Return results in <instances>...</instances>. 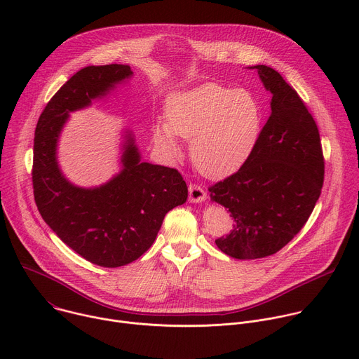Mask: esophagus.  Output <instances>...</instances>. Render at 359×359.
I'll return each mask as SVG.
<instances>
[{"label": "esophagus", "instance_id": "34e87169", "mask_svg": "<svg viewBox=\"0 0 359 359\" xmlns=\"http://www.w3.org/2000/svg\"><path fill=\"white\" fill-rule=\"evenodd\" d=\"M189 200H190V203H203L204 200H206V191H204V189L197 184H190L189 186Z\"/></svg>", "mask_w": 359, "mask_h": 359}]
</instances>
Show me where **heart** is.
Segmentation results:
<instances>
[{
  "mask_svg": "<svg viewBox=\"0 0 359 359\" xmlns=\"http://www.w3.org/2000/svg\"><path fill=\"white\" fill-rule=\"evenodd\" d=\"M263 116L262 102L252 90L208 82L168 96L166 122L153 126V140L172 158L180 155L176 136L191 140L196 169L220 179L248 161L260 139Z\"/></svg>",
  "mask_w": 359,
  "mask_h": 359,
  "instance_id": "b5f03b06",
  "label": "heart"
}]
</instances>
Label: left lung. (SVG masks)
<instances>
[{
    "label": "left lung",
    "instance_id": "left-lung-1",
    "mask_svg": "<svg viewBox=\"0 0 359 359\" xmlns=\"http://www.w3.org/2000/svg\"><path fill=\"white\" fill-rule=\"evenodd\" d=\"M271 92V114L251 156L234 175L209 189L212 201L234 219L216 240L238 260L281 250L313 213L324 183V158L316 121L298 93L270 67L255 65Z\"/></svg>",
    "mask_w": 359,
    "mask_h": 359
}]
</instances>
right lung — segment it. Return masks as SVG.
I'll return each instance as SVG.
<instances>
[{
  "mask_svg": "<svg viewBox=\"0 0 359 359\" xmlns=\"http://www.w3.org/2000/svg\"><path fill=\"white\" fill-rule=\"evenodd\" d=\"M133 76L129 65L78 71L41 114L34 137L32 184L36 208L53 231L85 260L115 269L150 248L169 210L187 200L176 169L142 162L130 129H123L121 170L107 183L81 187L58 163V142L69 114L89 108Z\"/></svg>",
  "mask_w": 359,
  "mask_h": 359,
  "instance_id": "right-lung-1",
  "label": "right lung"
}]
</instances>
